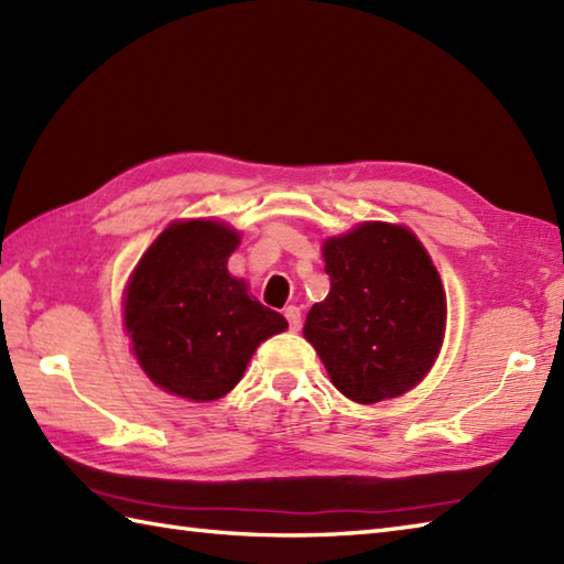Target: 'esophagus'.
Here are the masks:
<instances>
[{"instance_id":"34e87169","label":"esophagus","mask_w":564,"mask_h":564,"mask_svg":"<svg viewBox=\"0 0 564 564\" xmlns=\"http://www.w3.org/2000/svg\"><path fill=\"white\" fill-rule=\"evenodd\" d=\"M285 319H289V327H291V332H301V327H303V317H301V310H297L295 305L285 307Z\"/></svg>"}]
</instances>
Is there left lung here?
Returning <instances> with one entry per match:
<instances>
[{
	"mask_svg": "<svg viewBox=\"0 0 564 564\" xmlns=\"http://www.w3.org/2000/svg\"><path fill=\"white\" fill-rule=\"evenodd\" d=\"M329 295L303 334L327 373L358 404L400 398L434 366L446 293L429 251L402 225L361 223L322 245Z\"/></svg>",
	"mask_w": 564,
	"mask_h": 564,
	"instance_id": "obj_1",
	"label": "left lung"
}]
</instances>
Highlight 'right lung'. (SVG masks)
<instances>
[{
  "label": "right lung",
  "mask_w": 564,
  "mask_h": 564,
  "mask_svg": "<svg viewBox=\"0 0 564 564\" xmlns=\"http://www.w3.org/2000/svg\"><path fill=\"white\" fill-rule=\"evenodd\" d=\"M239 232L215 220H178L130 275L123 322L154 386L194 402L230 392L257 346L289 329L227 271Z\"/></svg>",
  "instance_id": "right-lung-1"
}]
</instances>
